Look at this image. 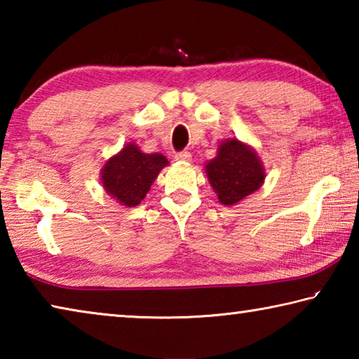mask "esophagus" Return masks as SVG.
<instances>
[{
  "mask_svg": "<svg viewBox=\"0 0 359 359\" xmlns=\"http://www.w3.org/2000/svg\"><path fill=\"white\" fill-rule=\"evenodd\" d=\"M175 160L177 161H190L191 160V154L190 151H179V154H175Z\"/></svg>",
  "mask_w": 359,
  "mask_h": 359,
  "instance_id": "34e87169",
  "label": "esophagus"
}]
</instances>
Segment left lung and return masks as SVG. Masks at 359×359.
<instances>
[{
	"instance_id": "8db88e82",
	"label": "left lung",
	"mask_w": 359,
	"mask_h": 359,
	"mask_svg": "<svg viewBox=\"0 0 359 359\" xmlns=\"http://www.w3.org/2000/svg\"><path fill=\"white\" fill-rule=\"evenodd\" d=\"M205 172L224 205H233L257 191L266 177L257 154L238 139L220 144L218 155L205 165Z\"/></svg>"
}]
</instances>
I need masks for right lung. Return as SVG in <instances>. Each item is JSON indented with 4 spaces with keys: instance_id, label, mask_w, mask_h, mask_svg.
<instances>
[{
    "instance_id": "add662e5",
    "label": "right lung",
    "mask_w": 359,
    "mask_h": 359,
    "mask_svg": "<svg viewBox=\"0 0 359 359\" xmlns=\"http://www.w3.org/2000/svg\"><path fill=\"white\" fill-rule=\"evenodd\" d=\"M166 165L169 163L165 155L142 154L135 144H128L102 168V187L118 203L135 208Z\"/></svg>"
}]
</instances>
